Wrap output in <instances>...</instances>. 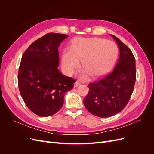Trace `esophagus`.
I'll return each mask as SVG.
<instances>
[{
	"label": "esophagus",
	"mask_w": 154,
	"mask_h": 154,
	"mask_svg": "<svg viewBox=\"0 0 154 154\" xmlns=\"http://www.w3.org/2000/svg\"><path fill=\"white\" fill-rule=\"evenodd\" d=\"M80 85V83H79V82H76L75 83H74V88H76V87H78L79 85Z\"/></svg>",
	"instance_id": "34e87169"
}]
</instances>
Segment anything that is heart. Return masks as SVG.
<instances>
[{"instance_id": "1", "label": "heart", "mask_w": 154, "mask_h": 154, "mask_svg": "<svg viewBox=\"0 0 154 154\" xmlns=\"http://www.w3.org/2000/svg\"><path fill=\"white\" fill-rule=\"evenodd\" d=\"M117 54V46L113 42L99 38H78L74 40L71 48L63 50L62 66L65 72L71 74L82 60L83 69L79 74L81 80H86L88 75L97 78L110 71Z\"/></svg>"}]
</instances>
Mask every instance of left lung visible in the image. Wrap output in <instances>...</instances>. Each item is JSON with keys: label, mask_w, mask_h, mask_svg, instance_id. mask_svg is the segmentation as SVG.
Wrapping results in <instances>:
<instances>
[{"label": "left lung", "mask_w": 154, "mask_h": 154, "mask_svg": "<svg viewBox=\"0 0 154 154\" xmlns=\"http://www.w3.org/2000/svg\"><path fill=\"white\" fill-rule=\"evenodd\" d=\"M119 49V57L113 71L89 84L83 100L87 110L96 116L108 118L122 111L128 103L136 82V60L127 45L111 35Z\"/></svg>", "instance_id": "left-lung-1"}]
</instances>
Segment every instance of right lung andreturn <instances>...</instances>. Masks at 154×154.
I'll return each instance as SVG.
<instances>
[{"mask_svg":"<svg viewBox=\"0 0 154 154\" xmlns=\"http://www.w3.org/2000/svg\"><path fill=\"white\" fill-rule=\"evenodd\" d=\"M68 36L51 32L35 41L23 54L18 70V87L32 112L48 117L58 112L64 96L75 80L58 70V48Z\"/></svg>","mask_w":154,"mask_h":154,"instance_id":"1","label":"right lung"}]
</instances>
